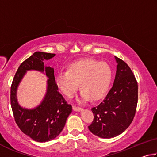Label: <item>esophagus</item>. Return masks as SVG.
I'll return each instance as SVG.
<instances>
[{
  "label": "esophagus",
  "mask_w": 157,
  "mask_h": 157,
  "mask_svg": "<svg viewBox=\"0 0 157 157\" xmlns=\"http://www.w3.org/2000/svg\"><path fill=\"white\" fill-rule=\"evenodd\" d=\"M73 110L75 111H81L82 109L81 107H76V106H73Z\"/></svg>",
  "instance_id": "esophagus-1"
}]
</instances>
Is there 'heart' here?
Segmentation results:
<instances>
[{
	"instance_id": "heart-1",
	"label": "heart",
	"mask_w": 157,
	"mask_h": 157,
	"mask_svg": "<svg viewBox=\"0 0 157 157\" xmlns=\"http://www.w3.org/2000/svg\"><path fill=\"white\" fill-rule=\"evenodd\" d=\"M112 72L105 62L86 59L69 66L67 71H61L56 77V82L61 91L71 98L78 89L79 83L82 99L89 96L98 100L104 96L111 83Z\"/></svg>"
}]
</instances>
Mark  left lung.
<instances>
[{"label":"left lung","mask_w":157,"mask_h":157,"mask_svg":"<svg viewBox=\"0 0 157 157\" xmlns=\"http://www.w3.org/2000/svg\"><path fill=\"white\" fill-rule=\"evenodd\" d=\"M117 65L112 88L105 99L91 109L94 120L88 127L95 136L110 139L121 134L132 123L138 103V83L131 68L115 57Z\"/></svg>","instance_id":"1"}]
</instances>
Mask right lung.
<instances>
[{"label": "right lung", "instance_id": "add662e5", "mask_svg": "<svg viewBox=\"0 0 157 157\" xmlns=\"http://www.w3.org/2000/svg\"><path fill=\"white\" fill-rule=\"evenodd\" d=\"M53 53L36 52L21 63L13 79L10 102L16 123L25 134L37 142H46L54 139L62 131L72 106L69 105L58 91L55 80L54 69L44 66V60L50 59ZM45 70L48 80L47 94L43 102L34 110H26L20 107L16 100L17 85L27 70Z\"/></svg>", "mask_w": 157, "mask_h": 157}]
</instances>
